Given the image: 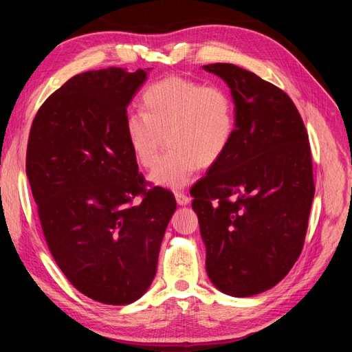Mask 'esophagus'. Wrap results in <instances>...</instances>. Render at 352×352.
<instances>
[{
	"label": "esophagus",
	"instance_id": "obj_1",
	"mask_svg": "<svg viewBox=\"0 0 352 352\" xmlns=\"http://www.w3.org/2000/svg\"><path fill=\"white\" fill-rule=\"evenodd\" d=\"M175 197H176L177 206H188L189 202H190V198L186 194H184V192H176Z\"/></svg>",
	"mask_w": 352,
	"mask_h": 352
}]
</instances>
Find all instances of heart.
Wrapping results in <instances>:
<instances>
[{
  "mask_svg": "<svg viewBox=\"0 0 352 352\" xmlns=\"http://www.w3.org/2000/svg\"><path fill=\"white\" fill-rule=\"evenodd\" d=\"M144 113L126 119V136L138 163L151 168L165 141L168 154L150 180L162 188L182 189L199 167L216 164L225 155L235 132V107L220 87L180 76H168L148 87Z\"/></svg>",
  "mask_w": 352,
  "mask_h": 352,
  "instance_id": "heart-1",
  "label": "heart"
}]
</instances>
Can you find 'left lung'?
I'll list each match as a JSON object with an SVG mask.
<instances>
[{
  "instance_id": "8db88e82",
  "label": "left lung",
  "mask_w": 352,
  "mask_h": 352,
  "mask_svg": "<svg viewBox=\"0 0 352 352\" xmlns=\"http://www.w3.org/2000/svg\"><path fill=\"white\" fill-rule=\"evenodd\" d=\"M225 80L235 105L228 151L190 189L219 291L252 296L270 289L300 257L314 198L308 135L287 95L228 63L202 66Z\"/></svg>"
}]
</instances>
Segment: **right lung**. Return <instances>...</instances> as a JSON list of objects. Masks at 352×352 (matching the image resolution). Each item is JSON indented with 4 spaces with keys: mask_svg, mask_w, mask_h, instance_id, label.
Segmentation results:
<instances>
[{
    "mask_svg": "<svg viewBox=\"0 0 352 352\" xmlns=\"http://www.w3.org/2000/svg\"><path fill=\"white\" fill-rule=\"evenodd\" d=\"M150 70L76 74L29 133L26 175L52 257L78 291L109 305L132 304L151 286L176 210L167 189H145L126 136V109Z\"/></svg>",
    "mask_w": 352,
    "mask_h": 352,
    "instance_id": "right-lung-1",
    "label": "right lung"
}]
</instances>
